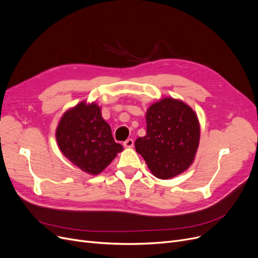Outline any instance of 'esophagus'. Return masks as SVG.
<instances>
[{"mask_svg":"<svg viewBox=\"0 0 258 258\" xmlns=\"http://www.w3.org/2000/svg\"><path fill=\"white\" fill-rule=\"evenodd\" d=\"M123 147H124V148H133L134 147V140L133 139H127L126 141L123 142Z\"/></svg>","mask_w":258,"mask_h":258,"instance_id":"esophagus-1","label":"esophagus"}]
</instances>
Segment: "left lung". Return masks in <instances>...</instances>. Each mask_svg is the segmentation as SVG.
Wrapping results in <instances>:
<instances>
[{"label": "left lung", "instance_id": "8db88e82", "mask_svg": "<svg viewBox=\"0 0 258 258\" xmlns=\"http://www.w3.org/2000/svg\"><path fill=\"white\" fill-rule=\"evenodd\" d=\"M145 119L147 135L135 141V148L151 172L160 179L184 172L194 161L199 144L195 111L180 100L164 98L149 107Z\"/></svg>", "mask_w": 258, "mask_h": 258}]
</instances>
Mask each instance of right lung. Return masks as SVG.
Instances as JSON below:
<instances>
[{"label": "right lung", "mask_w": 258, "mask_h": 258, "mask_svg": "<svg viewBox=\"0 0 258 258\" xmlns=\"http://www.w3.org/2000/svg\"><path fill=\"white\" fill-rule=\"evenodd\" d=\"M60 151L83 172L98 175L123 151L96 103L77 104L62 116L55 131Z\"/></svg>", "instance_id": "obj_1"}]
</instances>
